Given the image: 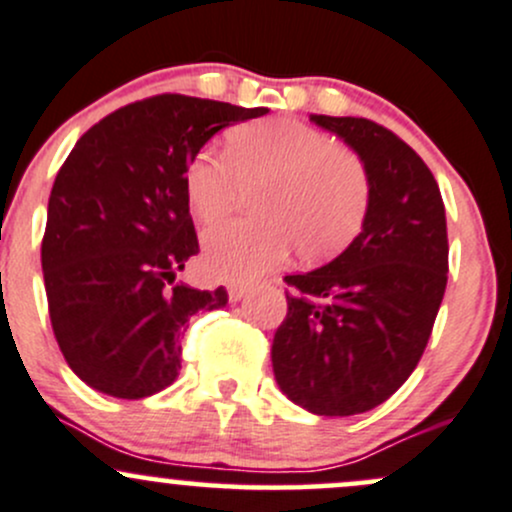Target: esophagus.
Listing matches in <instances>:
<instances>
[{
  "mask_svg": "<svg viewBox=\"0 0 512 512\" xmlns=\"http://www.w3.org/2000/svg\"><path fill=\"white\" fill-rule=\"evenodd\" d=\"M247 292H250V287H247V284H242V282H235V284H230V287H228V294H230V299H233V301L242 299Z\"/></svg>",
  "mask_w": 512,
  "mask_h": 512,
  "instance_id": "obj_1",
  "label": "esophagus"
}]
</instances>
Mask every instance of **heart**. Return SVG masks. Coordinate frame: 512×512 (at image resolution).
I'll return each mask as SVG.
<instances>
[{"instance_id":"obj_1","label":"heart","mask_w":512,"mask_h":512,"mask_svg":"<svg viewBox=\"0 0 512 512\" xmlns=\"http://www.w3.org/2000/svg\"><path fill=\"white\" fill-rule=\"evenodd\" d=\"M255 220H235L206 235V267L215 277L252 279L297 247L321 262L358 238L373 201L363 159L331 134L297 120L247 122L225 139V152H198L184 171V193L201 223L225 218L242 188H255Z\"/></svg>"}]
</instances>
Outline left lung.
Wrapping results in <instances>:
<instances>
[{"mask_svg":"<svg viewBox=\"0 0 512 512\" xmlns=\"http://www.w3.org/2000/svg\"><path fill=\"white\" fill-rule=\"evenodd\" d=\"M358 152L373 181L363 233L321 270L289 274L272 341L284 395L324 417L383 405L417 368L449 272L444 201L422 157L365 117L311 115Z\"/></svg>","mask_w":512,"mask_h":512,"instance_id":"obj_1","label":"left lung"}]
</instances>
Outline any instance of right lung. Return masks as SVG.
I'll return each instance as SVG.
<instances>
[{"label": "right lung", "instance_id": "obj_1", "mask_svg": "<svg viewBox=\"0 0 512 512\" xmlns=\"http://www.w3.org/2000/svg\"><path fill=\"white\" fill-rule=\"evenodd\" d=\"M267 115L191 95H152L75 142L48 198L41 242L48 316L83 383L122 400L164 390L181 368V328L228 304L176 282L198 252L184 171L218 129Z\"/></svg>", "mask_w": 512, "mask_h": 512}]
</instances>
